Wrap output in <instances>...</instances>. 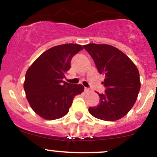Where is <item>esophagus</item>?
<instances>
[{
    "instance_id": "obj_1",
    "label": "esophagus",
    "mask_w": 157,
    "mask_h": 157,
    "mask_svg": "<svg viewBox=\"0 0 157 157\" xmlns=\"http://www.w3.org/2000/svg\"><path fill=\"white\" fill-rule=\"evenodd\" d=\"M84 91H85V93H89V92H90V90L89 89V88L85 87L84 88Z\"/></svg>"
}]
</instances>
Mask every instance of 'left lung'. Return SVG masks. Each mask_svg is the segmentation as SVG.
I'll list each match as a JSON object with an SVG mask.
<instances>
[{
	"label": "left lung",
	"mask_w": 157,
	"mask_h": 157,
	"mask_svg": "<svg viewBox=\"0 0 157 157\" xmlns=\"http://www.w3.org/2000/svg\"><path fill=\"white\" fill-rule=\"evenodd\" d=\"M95 62L98 71L105 75L104 93H98V106L89 107L96 118L114 121L122 118L135 104L140 90V73L125 53L114 46L91 43L83 46Z\"/></svg>",
	"instance_id": "left-lung-1"
}]
</instances>
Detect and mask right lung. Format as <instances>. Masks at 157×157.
I'll return each mask as SVG.
<instances>
[{"label": "right lung", "instance_id": "1", "mask_svg": "<svg viewBox=\"0 0 157 157\" xmlns=\"http://www.w3.org/2000/svg\"><path fill=\"white\" fill-rule=\"evenodd\" d=\"M83 49L78 44L54 46L42 53L25 73L24 90L32 109L42 118L52 121L69 112L75 95L84 87L63 82L71 59Z\"/></svg>", "mask_w": 157, "mask_h": 157}]
</instances>
